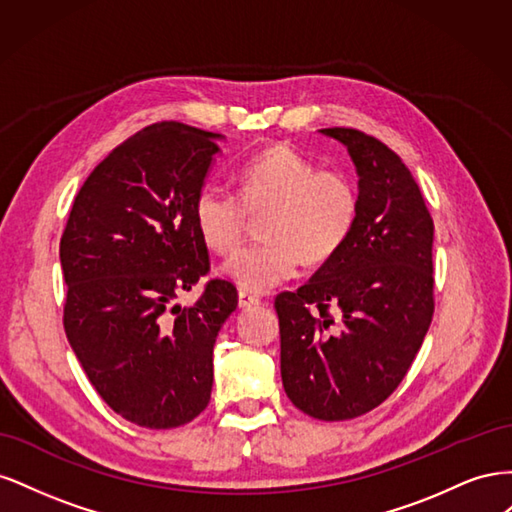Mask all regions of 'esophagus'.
I'll return each instance as SVG.
<instances>
[{
	"label": "esophagus",
	"instance_id": "esophagus-1",
	"mask_svg": "<svg viewBox=\"0 0 512 512\" xmlns=\"http://www.w3.org/2000/svg\"><path fill=\"white\" fill-rule=\"evenodd\" d=\"M256 305H260V299H258V297H254V294L245 292V290L239 292V307H241V309H250V307H256Z\"/></svg>",
	"mask_w": 512,
	"mask_h": 512
}]
</instances>
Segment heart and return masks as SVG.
Here are the masks:
<instances>
[{
	"label": "heart",
	"mask_w": 512,
	"mask_h": 512,
	"mask_svg": "<svg viewBox=\"0 0 512 512\" xmlns=\"http://www.w3.org/2000/svg\"><path fill=\"white\" fill-rule=\"evenodd\" d=\"M239 198L220 183H205L194 198V226L215 254L237 250L250 215L265 237L226 262V275L247 292H267L297 273L299 262L324 265L339 254L359 220L352 181L322 170L288 145H273L247 160L237 175Z\"/></svg>",
	"instance_id": "obj_1"
}]
</instances>
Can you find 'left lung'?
Instances as JSON below:
<instances>
[{"mask_svg": "<svg viewBox=\"0 0 512 512\" xmlns=\"http://www.w3.org/2000/svg\"><path fill=\"white\" fill-rule=\"evenodd\" d=\"M348 147L359 220L335 258L275 297L282 382L320 421L378 408L404 380L433 318V220L401 158L352 128L320 130Z\"/></svg>", "mask_w": 512, "mask_h": 512, "instance_id": "obj_1", "label": "left lung"}]
</instances>
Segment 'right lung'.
<instances>
[{
	"instance_id": "obj_1",
	"label": "right lung",
	"mask_w": 512,
	"mask_h": 512,
	"mask_svg": "<svg viewBox=\"0 0 512 512\" xmlns=\"http://www.w3.org/2000/svg\"><path fill=\"white\" fill-rule=\"evenodd\" d=\"M218 138L179 121L136 132L91 170L61 235L68 342L98 395L141 427L173 429L207 408L215 337L237 309L226 280L175 303L209 273L192 207Z\"/></svg>"
}]
</instances>
